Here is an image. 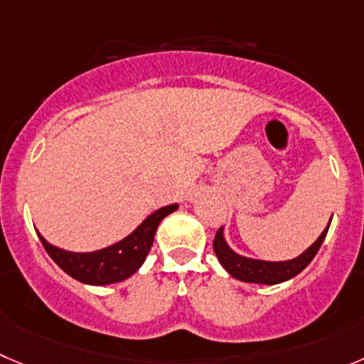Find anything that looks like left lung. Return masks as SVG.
<instances>
[{
	"instance_id": "8db88e82",
	"label": "left lung",
	"mask_w": 364,
	"mask_h": 364,
	"mask_svg": "<svg viewBox=\"0 0 364 364\" xmlns=\"http://www.w3.org/2000/svg\"><path fill=\"white\" fill-rule=\"evenodd\" d=\"M331 221L332 216L331 220H328V225L325 227V230L321 232L320 236H318V240L314 241L309 248H306L302 254L296 255V257L293 259H288V261H264V259H254L237 254V252L234 250V248H230V245H228L227 237H225L223 227L216 232V237H214V254H216L220 264L223 266L234 279L241 280V282L266 284V286L286 282V280L299 275V273L313 261L316 252L320 250L321 243H323L325 236H327Z\"/></svg>"
}]
</instances>
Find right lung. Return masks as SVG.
Segmentation results:
<instances>
[{
    "mask_svg": "<svg viewBox=\"0 0 364 364\" xmlns=\"http://www.w3.org/2000/svg\"><path fill=\"white\" fill-rule=\"evenodd\" d=\"M176 209H178V203H171V205H164L154 210L123 240L95 252H69L44 240L39 230H37V236H39L43 247L46 248L48 255L69 277L76 279L78 282L89 284V286H107V284L127 280L143 266L144 259L154 245L159 223L168 214L175 213Z\"/></svg>",
    "mask_w": 364,
    "mask_h": 364,
    "instance_id": "add662e5",
    "label": "right lung"
}]
</instances>
